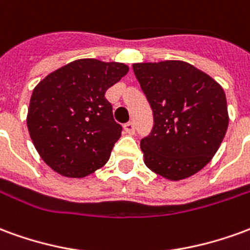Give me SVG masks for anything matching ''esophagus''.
I'll use <instances>...</instances> for the list:
<instances>
[{
  "label": "esophagus",
  "instance_id": "esophagus-1",
  "mask_svg": "<svg viewBox=\"0 0 250 250\" xmlns=\"http://www.w3.org/2000/svg\"><path fill=\"white\" fill-rule=\"evenodd\" d=\"M125 131L128 134V135H132L134 132H135V125L132 122H128V123H125Z\"/></svg>",
  "mask_w": 250,
  "mask_h": 250
}]
</instances>
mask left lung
Returning <instances> with one entry per match:
<instances>
[{"label": "left lung", "instance_id": "1", "mask_svg": "<svg viewBox=\"0 0 250 250\" xmlns=\"http://www.w3.org/2000/svg\"><path fill=\"white\" fill-rule=\"evenodd\" d=\"M154 114L141 141L145 165L170 181L188 178L220 148L229 115L224 89L188 62L166 60L132 65Z\"/></svg>", "mask_w": 250, "mask_h": 250}]
</instances>
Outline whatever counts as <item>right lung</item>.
<instances>
[{
  "mask_svg": "<svg viewBox=\"0 0 250 250\" xmlns=\"http://www.w3.org/2000/svg\"><path fill=\"white\" fill-rule=\"evenodd\" d=\"M127 72L123 62L80 59L36 85L26 125L39 155L53 171L84 178L107 163L122 125L104 95Z\"/></svg>",
  "mask_w": 250,
  "mask_h": 250,
  "instance_id": "right-lung-1",
  "label": "right lung"
}]
</instances>
